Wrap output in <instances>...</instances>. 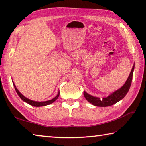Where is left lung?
<instances>
[{
  "mask_svg": "<svg viewBox=\"0 0 146 146\" xmlns=\"http://www.w3.org/2000/svg\"><path fill=\"white\" fill-rule=\"evenodd\" d=\"M135 69V64L133 66V68L129 75V77L127 78L126 82H125L123 86H122L120 89H118L115 92L111 93L110 95H108L106 97H103L100 98L99 97H94L86 93V91H84V95L86 99L89 102L92 104L93 105L95 106H99V107H106V106H110L115 104L118 101H120L126 95L128 91H129L131 84L132 78H133V73Z\"/></svg>",
  "mask_w": 146,
  "mask_h": 146,
  "instance_id": "1",
  "label": "left lung"
}]
</instances>
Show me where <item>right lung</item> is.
I'll use <instances>...</instances> for the list:
<instances>
[{"mask_svg":"<svg viewBox=\"0 0 146 146\" xmlns=\"http://www.w3.org/2000/svg\"><path fill=\"white\" fill-rule=\"evenodd\" d=\"M13 86H14V88L15 89V91L18 94V95L20 97V98H21L22 100H23L24 102H25L26 103L29 104V105H31L33 106H35V107H40V106H47V105H49V104H52L53 102H55V101L57 99L58 97H59V95H60V92L58 91V93L57 94V95L55 97H54L51 100H47V101H43V102H38V101H34V100H32L29 99V98H26V97H24V96L22 94L20 91H19L18 89L16 88L14 82H13Z\"/></svg>","mask_w":146,"mask_h":146,"instance_id":"add662e5","label":"right lung"}]
</instances>
